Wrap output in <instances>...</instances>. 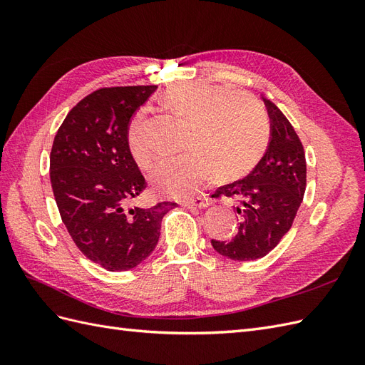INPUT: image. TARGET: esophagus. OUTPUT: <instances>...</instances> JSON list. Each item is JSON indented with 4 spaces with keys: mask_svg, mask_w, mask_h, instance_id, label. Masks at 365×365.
Segmentation results:
<instances>
[{
    "mask_svg": "<svg viewBox=\"0 0 365 365\" xmlns=\"http://www.w3.org/2000/svg\"><path fill=\"white\" fill-rule=\"evenodd\" d=\"M181 205L185 208H207L210 205V201L207 200V197H196V200L185 201Z\"/></svg>",
    "mask_w": 365,
    "mask_h": 365,
    "instance_id": "1",
    "label": "esophagus"
}]
</instances>
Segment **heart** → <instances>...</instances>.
<instances>
[{"mask_svg":"<svg viewBox=\"0 0 365 365\" xmlns=\"http://www.w3.org/2000/svg\"><path fill=\"white\" fill-rule=\"evenodd\" d=\"M161 103L187 120L185 150L161 160L150 173L158 193L187 200L213 175L237 178L259 161L269 140V120L256 98L207 82H181L161 96ZM146 111L138 109L128 126V149L140 169L153 153L145 138Z\"/></svg>","mask_w":365,"mask_h":365,"instance_id":"heart-1","label":"heart"}]
</instances>
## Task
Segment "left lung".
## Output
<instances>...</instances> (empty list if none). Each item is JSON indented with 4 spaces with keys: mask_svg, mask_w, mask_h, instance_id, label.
Instances as JSON below:
<instances>
[{
    "mask_svg": "<svg viewBox=\"0 0 365 365\" xmlns=\"http://www.w3.org/2000/svg\"><path fill=\"white\" fill-rule=\"evenodd\" d=\"M269 117V141L263 157L248 176L219 187L215 196L236 201L237 235L228 240H212L220 256L256 260L277 247L288 233L306 190V158L300 138L280 109L260 96Z\"/></svg>",
    "mask_w": 365,
    "mask_h": 365,
    "instance_id": "obj_1",
    "label": "left lung"
}]
</instances>
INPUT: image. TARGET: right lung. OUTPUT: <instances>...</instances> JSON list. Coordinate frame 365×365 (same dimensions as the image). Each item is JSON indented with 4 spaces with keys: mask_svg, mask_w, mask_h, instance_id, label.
Instances as JSON below:
<instances>
[{
    "mask_svg": "<svg viewBox=\"0 0 365 365\" xmlns=\"http://www.w3.org/2000/svg\"><path fill=\"white\" fill-rule=\"evenodd\" d=\"M157 86L102 88L65 117L50 153V180L76 247L106 271H128L155 250L175 202L130 207L146 181L128 149V126Z\"/></svg>",
    "mask_w": 365,
    "mask_h": 365,
    "instance_id": "add662e5",
    "label": "right lung"
}]
</instances>
